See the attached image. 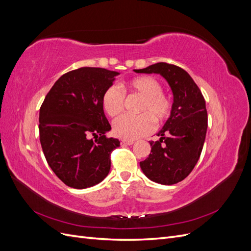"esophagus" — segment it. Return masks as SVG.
Segmentation results:
<instances>
[{"mask_svg":"<svg viewBox=\"0 0 251 251\" xmlns=\"http://www.w3.org/2000/svg\"><path fill=\"white\" fill-rule=\"evenodd\" d=\"M121 143L126 144V146H132V144L134 143V140H123L121 141Z\"/></svg>","mask_w":251,"mask_h":251,"instance_id":"esophagus-1","label":"esophagus"}]
</instances>
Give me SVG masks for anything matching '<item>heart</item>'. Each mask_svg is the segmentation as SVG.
Returning a JSON list of instances; mask_svg holds the SVG:
<instances>
[{
    "label": "heart",
    "instance_id": "heart-1",
    "mask_svg": "<svg viewBox=\"0 0 251 251\" xmlns=\"http://www.w3.org/2000/svg\"><path fill=\"white\" fill-rule=\"evenodd\" d=\"M121 91L116 86H110L101 96V107L110 117L117 116L124 109L125 95L133 94L141 97L137 116L123 115L113 124L115 136L125 140H134L151 132L154 121L157 126L169 119L173 109L171 97L165 94L161 83L153 76L142 75L125 81Z\"/></svg>",
    "mask_w": 251,
    "mask_h": 251
}]
</instances>
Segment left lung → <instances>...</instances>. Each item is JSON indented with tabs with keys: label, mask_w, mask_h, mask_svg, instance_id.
I'll return each instance as SVG.
<instances>
[{
	"label": "left lung",
	"mask_w": 251,
	"mask_h": 251,
	"mask_svg": "<svg viewBox=\"0 0 251 251\" xmlns=\"http://www.w3.org/2000/svg\"><path fill=\"white\" fill-rule=\"evenodd\" d=\"M135 72L160 74L172 89L171 116L157 134L160 139L150 141L151 154L140 168L151 181L176 184L191 174L200 158L207 131L205 100L191 75L178 66L157 63Z\"/></svg>",
	"instance_id": "8db88e82"
}]
</instances>
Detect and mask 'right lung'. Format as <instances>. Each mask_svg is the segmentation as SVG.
<instances>
[{
	"instance_id": "add662e5",
	"label": "right lung",
	"mask_w": 251,
	"mask_h": 251,
	"mask_svg": "<svg viewBox=\"0 0 251 251\" xmlns=\"http://www.w3.org/2000/svg\"><path fill=\"white\" fill-rule=\"evenodd\" d=\"M119 73L82 67L62 75L40 109V140L45 158L68 186L82 189L101 182L111 169L118 139L101 107L104 90Z\"/></svg>"
}]
</instances>
